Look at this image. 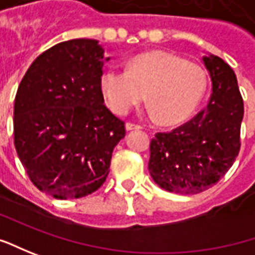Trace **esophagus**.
Returning a JSON list of instances; mask_svg holds the SVG:
<instances>
[{"label": "esophagus", "mask_w": 255, "mask_h": 255, "mask_svg": "<svg viewBox=\"0 0 255 255\" xmlns=\"http://www.w3.org/2000/svg\"><path fill=\"white\" fill-rule=\"evenodd\" d=\"M126 128H127V131H131V129H142V127L135 124V123H127V124H126Z\"/></svg>", "instance_id": "obj_1"}]
</instances>
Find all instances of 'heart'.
I'll list each match as a JSON object with an SVG mask.
<instances>
[{
    "mask_svg": "<svg viewBox=\"0 0 255 255\" xmlns=\"http://www.w3.org/2000/svg\"><path fill=\"white\" fill-rule=\"evenodd\" d=\"M207 87L205 69L171 52L152 50L132 57L127 70L109 67L100 77L107 106L126 116L148 94V104L165 126L188 121L199 107Z\"/></svg>",
    "mask_w": 255,
    "mask_h": 255,
    "instance_id": "obj_1",
    "label": "heart"
}]
</instances>
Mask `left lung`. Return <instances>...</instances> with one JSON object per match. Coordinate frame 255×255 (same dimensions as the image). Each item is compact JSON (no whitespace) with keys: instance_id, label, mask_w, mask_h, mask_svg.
<instances>
[{"instance_id":"1","label":"left lung","mask_w":255,"mask_h":255,"mask_svg":"<svg viewBox=\"0 0 255 255\" xmlns=\"http://www.w3.org/2000/svg\"><path fill=\"white\" fill-rule=\"evenodd\" d=\"M212 80L205 109L169 132H156L149 145L148 169L156 185L196 195L216 185L240 152L244 103L233 69L215 55L203 57Z\"/></svg>"}]
</instances>
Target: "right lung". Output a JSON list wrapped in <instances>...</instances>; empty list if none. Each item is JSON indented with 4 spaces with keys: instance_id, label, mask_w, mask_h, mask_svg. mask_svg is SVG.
I'll return each instance as SVG.
<instances>
[{
    "instance_id": "add662e5",
    "label": "right lung",
    "mask_w": 255,
    "mask_h": 255,
    "mask_svg": "<svg viewBox=\"0 0 255 255\" xmlns=\"http://www.w3.org/2000/svg\"><path fill=\"white\" fill-rule=\"evenodd\" d=\"M103 57L99 40L60 42L33 60L15 96V149L32 183L53 198L96 192L126 135L104 106Z\"/></svg>"
}]
</instances>
